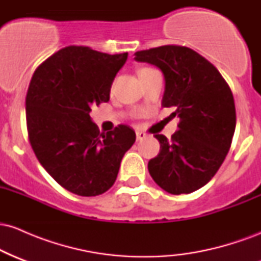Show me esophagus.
Instances as JSON below:
<instances>
[{"label":"esophagus","instance_id":"1","mask_svg":"<svg viewBox=\"0 0 261 261\" xmlns=\"http://www.w3.org/2000/svg\"><path fill=\"white\" fill-rule=\"evenodd\" d=\"M136 139H137V141L146 139V134L142 133V131H136Z\"/></svg>","mask_w":261,"mask_h":261}]
</instances>
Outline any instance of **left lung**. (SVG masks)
I'll use <instances>...</instances> for the list:
<instances>
[{
  "label": "left lung",
  "mask_w": 261,
  "mask_h": 261,
  "mask_svg": "<svg viewBox=\"0 0 261 261\" xmlns=\"http://www.w3.org/2000/svg\"><path fill=\"white\" fill-rule=\"evenodd\" d=\"M164 74L162 106L174 108L179 130L172 139L154 135L161 149L148 162L157 185L173 195L189 194L214 178L228 153L236 130L229 86L211 62L190 47L164 45L135 54Z\"/></svg>",
  "instance_id": "left-lung-1"
}]
</instances>
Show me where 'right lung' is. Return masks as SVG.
Instances as JSON below:
<instances>
[{
	"label": "right lung",
	"mask_w": 261,
	"mask_h": 261,
	"mask_svg": "<svg viewBox=\"0 0 261 261\" xmlns=\"http://www.w3.org/2000/svg\"><path fill=\"white\" fill-rule=\"evenodd\" d=\"M127 53L67 46L38 66L25 98L29 142L45 170L80 196L106 193L136 134L127 125L100 133L89 113L107 103Z\"/></svg>",
	"instance_id": "1"
}]
</instances>
